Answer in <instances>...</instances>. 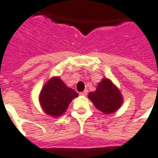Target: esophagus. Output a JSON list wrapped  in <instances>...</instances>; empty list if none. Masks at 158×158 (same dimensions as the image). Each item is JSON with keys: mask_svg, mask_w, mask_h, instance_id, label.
<instances>
[{"mask_svg": "<svg viewBox=\"0 0 158 158\" xmlns=\"http://www.w3.org/2000/svg\"><path fill=\"white\" fill-rule=\"evenodd\" d=\"M79 95H80V96H86L87 90H84V91H82V92H80V93H79Z\"/></svg>", "mask_w": 158, "mask_h": 158, "instance_id": "obj_1", "label": "esophagus"}]
</instances>
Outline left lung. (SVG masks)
I'll list each match as a JSON object with an SVG mask.
<instances>
[{
  "instance_id": "left-lung-1",
  "label": "left lung",
  "mask_w": 158,
  "mask_h": 158,
  "mask_svg": "<svg viewBox=\"0 0 158 158\" xmlns=\"http://www.w3.org/2000/svg\"><path fill=\"white\" fill-rule=\"evenodd\" d=\"M88 98L98 110L105 114L114 113L123 103V97L120 90L107 78L98 83L97 90L90 92Z\"/></svg>"
}]
</instances>
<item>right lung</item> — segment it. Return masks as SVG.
<instances>
[{"label": "right lung", "mask_w": 158, "mask_h": 158, "mask_svg": "<svg viewBox=\"0 0 158 158\" xmlns=\"http://www.w3.org/2000/svg\"><path fill=\"white\" fill-rule=\"evenodd\" d=\"M79 95L55 76L45 83L39 94V102L45 114L54 118L62 115L73 98Z\"/></svg>", "instance_id": "1"}]
</instances>
